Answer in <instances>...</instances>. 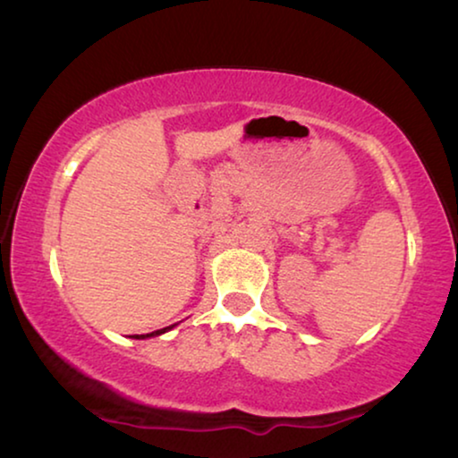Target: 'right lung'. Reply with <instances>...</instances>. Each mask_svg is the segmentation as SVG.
Returning <instances> with one entry per match:
<instances>
[{
  "instance_id": "obj_1",
  "label": "right lung",
  "mask_w": 458,
  "mask_h": 458,
  "mask_svg": "<svg viewBox=\"0 0 458 458\" xmlns=\"http://www.w3.org/2000/svg\"><path fill=\"white\" fill-rule=\"evenodd\" d=\"M172 326H168V328H162V330H156V332H151V335H140V338H147V336H157V335H164L165 330H170ZM136 338H139V335H136Z\"/></svg>"
}]
</instances>
